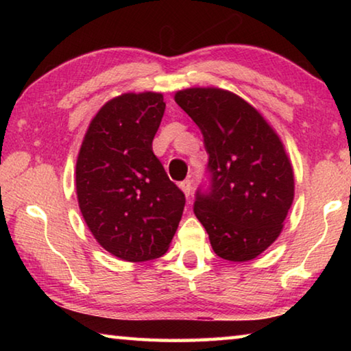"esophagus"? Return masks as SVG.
<instances>
[{"instance_id":"34e87169","label":"esophagus","mask_w":351,"mask_h":351,"mask_svg":"<svg viewBox=\"0 0 351 351\" xmlns=\"http://www.w3.org/2000/svg\"><path fill=\"white\" fill-rule=\"evenodd\" d=\"M180 189L182 190L184 195H186V197L189 198V197H190V192H192V181L186 180V181L180 182Z\"/></svg>"}]
</instances>
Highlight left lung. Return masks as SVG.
<instances>
[{"instance_id":"1","label":"left lung","mask_w":351,"mask_h":351,"mask_svg":"<svg viewBox=\"0 0 351 351\" xmlns=\"http://www.w3.org/2000/svg\"><path fill=\"white\" fill-rule=\"evenodd\" d=\"M204 138L210 192H198L195 215L212 249L229 261H249L266 251L283 229L294 199V171L276 130L261 112L215 86L175 93Z\"/></svg>"}]
</instances>
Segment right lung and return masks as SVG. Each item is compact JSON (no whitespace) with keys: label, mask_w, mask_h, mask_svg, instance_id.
I'll use <instances>...</instances> for the list:
<instances>
[{"label":"right lung","mask_w":351,"mask_h":351,"mask_svg":"<svg viewBox=\"0 0 351 351\" xmlns=\"http://www.w3.org/2000/svg\"><path fill=\"white\" fill-rule=\"evenodd\" d=\"M161 93H123L88 125L75 164L82 217L105 251L148 261L169 251L186 198L152 142L164 116Z\"/></svg>","instance_id":"add662e5"}]
</instances>
